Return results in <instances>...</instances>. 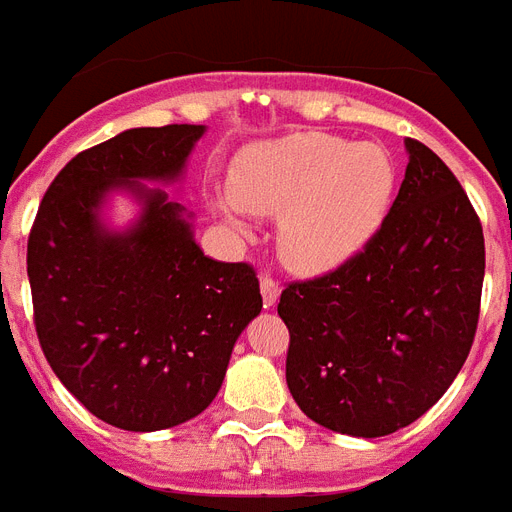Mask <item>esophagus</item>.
<instances>
[{
  "instance_id": "obj_1",
  "label": "esophagus",
  "mask_w": 512,
  "mask_h": 512,
  "mask_svg": "<svg viewBox=\"0 0 512 512\" xmlns=\"http://www.w3.org/2000/svg\"><path fill=\"white\" fill-rule=\"evenodd\" d=\"M261 298H264V306H275L277 298H280V285L269 275L261 277Z\"/></svg>"
}]
</instances>
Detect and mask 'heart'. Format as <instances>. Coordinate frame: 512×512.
<instances>
[{
  "mask_svg": "<svg viewBox=\"0 0 512 512\" xmlns=\"http://www.w3.org/2000/svg\"><path fill=\"white\" fill-rule=\"evenodd\" d=\"M396 190V163L380 145L290 134L245 147L232 166V192L214 208L235 227L245 211L280 216V256L320 275L341 267L380 230Z\"/></svg>",
  "mask_w": 512,
  "mask_h": 512,
  "instance_id": "b5f03b06",
  "label": "heart"
}]
</instances>
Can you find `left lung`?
Returning a JSON list of instances; mask_svg holds the SVG:
<instances>
[{
    "label": "left lung",
    "mask_w": 512,
    "mask_h": 512,
    "mask_svg": "<svg viewBox=\"0 0 512 512\" xmlns=\"http://www.w3.org/2000/svg\"><path fill=\"white\" fill-rule=\"evenodd\" d=\"M407 174L370 243L288 282L285 380L306 418L362 439L428 412L468 359L481 312L484 230L449 166L407 140Z\"/></svg>",
    "instance_id": "8db88e82"
}]
</instances>
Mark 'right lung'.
Instances as JSON below:
<instances>
[{
  "mask_svg": "<svg viewBox=\"0 0 512 512\" xmlns=\"http://www.w3.org/2000/svg\"><path fill=\"white\" fill-rule=\"evenodd\" d=\"M203 132L145 126L81 150L47 187L28 235L44 357L94 418L124 431L206 410L237 335L261 312L256 269L203 256L182 206L137 182L177 179ZM118 186L146 206L129 233H108L96 216Z\"/></svg>",
  "mask_w": 512,
  "mask_h": 512,
  "instance_id": "right-lung-1",
  "label": "right lung"
}]
</instances>
